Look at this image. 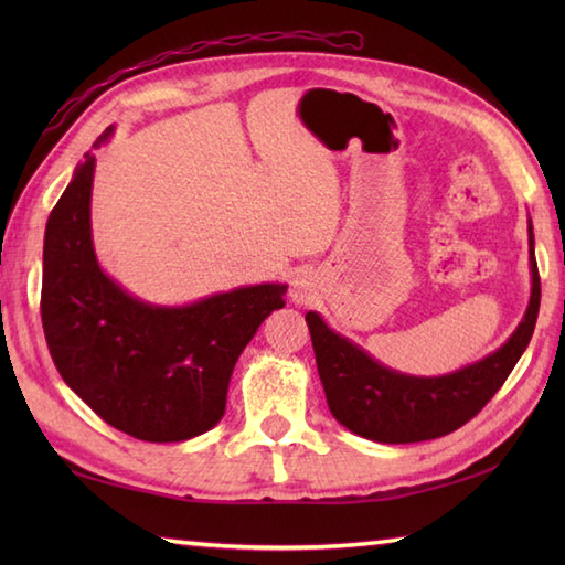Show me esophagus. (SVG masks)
I'll list each match as a JSON object with an SVG mask.
<instances>
[{
    "label": "esophagus",
    "mask_w": 565,
    "mask_h": 565,
    "mask_svg": "<svg viewBox=\"0 0 565 565\" xmlns=\"http://www.w3.org/2000/svg\"><path fill=\"white\" fill-rule=\"evenodd\" d=\"M310 281H308V276L306 274H298L296 279H294V284H291V298L296 303H303V301H308L310 298Z\"/></svg>",
    "instance_id": "obj_1"
}]
</instances>
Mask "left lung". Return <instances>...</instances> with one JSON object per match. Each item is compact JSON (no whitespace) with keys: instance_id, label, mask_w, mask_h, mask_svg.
I'll use <instances>...</instances> for the list:
<instances>
[{"instance_id":"obj_1","label":"left lung","mask_w":565,"mask_h":565,"mask_svg":"<svg viewBox=\"0 0 565 565\" xmlns=\"http://www.w3.org/2000/svg\"><path fill=\"white\" fill-rule=\"evenodd\" d=\"M526 233L532 294L522 322L495 352L451 374H401L381 364L350 338L334 332L316 310H308L306 322L332 417L364 439L411 444L449 435L481 413L520 362L536 326L542 281L534 257L532 221L526 223Z\"/></svg>"}]
</instances>
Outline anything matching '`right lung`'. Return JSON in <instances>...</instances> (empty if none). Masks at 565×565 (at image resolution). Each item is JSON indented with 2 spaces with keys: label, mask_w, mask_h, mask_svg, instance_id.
<instances>
[{
  "label": "right lung",
  "mask_w": 565,
  "mask_h": 565,
  "mask_svg": "<svg viewBox=\"0 0 565 565\" xmlns=\"http://www.w3.org/2000/svg\"><path fill=\"white\" fill-rule=\"evenodd\" d=\"M109 126L94 146H106ZM97 158L84 154L45 225L41 318L60 376L104 423L142 441H184L221 423L237 356L286 284L237 286L184 306L128 294L92 239Z\"/></svg>",
  "instance_id": "obj_1"
}]
</instances>
